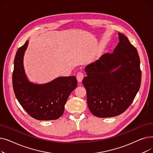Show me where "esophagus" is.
Returning <instances> with one entry per match:
<instances>
[{
    "label": "esophagus",
    "instance_id": "obj_1",
    "mask_svg": "<svg viewBox=\"0 0 153 153\" xmlns=\"http://www.w3.org/2000/svg\"><path fill=\"white\" fill-rule=\"evenodd\" d=\"M84 76L83 72H77V76H76V78H77V81H78L79 82H81L82 81L83 78H84Z\"/></svg>",
    "mask_w": 153,
    "mask_h": 153
}]
</instances>
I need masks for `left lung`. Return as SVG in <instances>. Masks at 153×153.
I'll return each mask as SVG.
<instances>
[{"label":"left lung","mask_w":153,"mask_h":153,"mask_svg":"<svg viewBox=\"0 0 153 153\" xmlns=\"http://www.w3.org/2000/svg\"><path fill=\"white\" fill-rule=\"evenodd\" d=\"M118 39L113 53L103 54L85 68L87 76L82 83L87 105L97 117H113L123 113L140 87L141 71L137 50L123 34L118 33Z\"/></svg>","instance_id":"obj_1"}]
</instances>
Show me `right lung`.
Here are the masks:
<instances>
[{
  "mask_svg": "<svg viewBox=\"0 0 153 153\" xmlns=\"http://www.w3.org/2000/svg\"><path fill=\"white\" fill-rule=\"evenodd\" d=\"M27 41L19 48L14 59L13 88L16 98L27 113L38 120L59 118L70 94L77 85L76 76L59 77L43 84L29 82L23 68V56L28 46Z\"/></svg>",
  "mask_w": 153,
  "mask_h": 153,
  "instance_id": "right-lung-1",
  "label": "right lung"
}]
</instances>
